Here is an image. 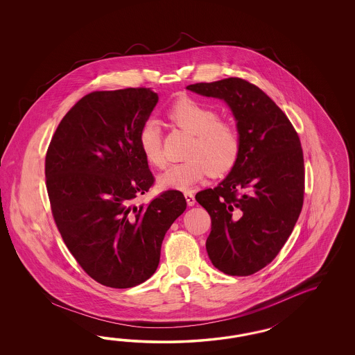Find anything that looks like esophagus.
<instances>
[{"label":"esophagus","instance_id":"34e87169","mask_svg":"<svg viewBox=\"0 0 355 355\" xmlns=\"http://www.w3.org/2000/svg\"><path fill=\"white\" fill-rule=\"evenodd\" d=\"M184 198H186V202L190 207H193L195 205V195L191 191H186L184 193Z\"/></svg>","mask_w":355,"mask_h":355}]
</instances>
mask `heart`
I'll use <instances>...</instances> for the list:
<instances>
[{
  "label": "heart",
  "instance_id": "1",
  "mask_svg": "<svg viewBox=\"0 0 355 355\" xmlns=\"http://www.w3.org/2000/svg\"><path fill=\"white\" fill-rule=\"evenodd\" d=\"M177 128L193 134L186 162L173 164L159 177L162 189L189 190L208 174L215 177L229 172L239 156L241 134L234 125L221 121L214 107L190 97L177 100L166 113ZM140 152L155 168L165 164L162 132L156 122H147L138 137Z\"/></svg>",
  "mask_w": 355,
  "mask_h": 355
}]
</instances>
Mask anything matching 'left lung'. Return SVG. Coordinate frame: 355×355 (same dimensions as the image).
Segmentation results:
<instances>
[{
  "label": "left lung",
  "instance_id": "1",
  "mask_svg": "<svg viewBox=\"0 0 355 355\" xmlns=\"http://www.w3.org/2000/svg\"><path fill=\"white\" fill-rule=\"evenodd\" d=\"M187 89L225 100L241 134L232 172L215 189L195 195L211 216L208 257L226 275H254L277 257L301 214V140L276 103L245 79L195 83Z\"/></svg>",
  "mask_w": 355,
  "mask_h": 355
}]
</instances>
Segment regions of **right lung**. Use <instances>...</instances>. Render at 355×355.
<instances>
[{"label": "right lung", "instance_id": "add662e5", "mask_svg": "<svg viewBox=\"0 0 355 355\" xmlns=\"http://www.w3.org/2000/svg\"><path fill=\"white\" fill-rule=\"evenodd\" d=\"M157 100L144 87L94 91L66 113L46 150L57 229L87 275L109 288L150 279L166 230L186 209L178 190L135 205L155 183L138 137Z\"/></svg>", "mask_w": 355, "mask_h": 355}]
</instances>
